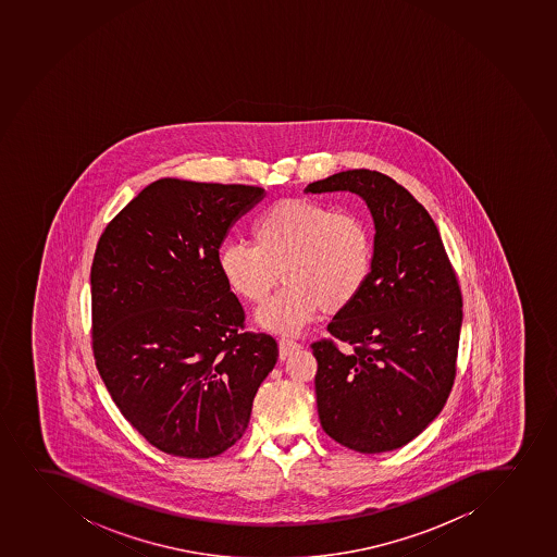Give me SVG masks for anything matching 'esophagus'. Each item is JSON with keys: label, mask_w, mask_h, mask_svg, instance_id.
<instances>
[{"label": "esophagus", "mask_w": 557, "mask_h": 557, "mask_svg": "<svg viewBox=\"0 0 557 557\" xmlns=\"http://www.w3.org/2000/svg\"><path fill=\"white\" fill-rule=\"evenodd\" d=\"M299 344H296L294 341H288V338H282L280 341V359L287 360L294 351H298Z\"/></svg>", "instance_id": "esophagus-1"}]
</instances>
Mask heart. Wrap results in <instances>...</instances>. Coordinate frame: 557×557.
Returning a JSON list of instances; mask_svg holds the SVG:
<instances>
[{
    "mask_svg": "<svg viewBox=\"0 0 557 557\" xmlns=\"http://www.w3.org/2000/svg\"><path fill=\"white\" fill-rule=\"evenodd\" d=\"M251 237L253 245L222 246L216 264L226 287L248 304L264 301L282 275L285 287L256 314L264 331L296 335L320 309H347L370 282L373 234L355 213L285 198L253 222Z\"/></svg>",
    "mask_w": 557,
    "mask_h": 557,
    "instance_id": "heart-1",
    "label": "heart"
}]
</instances>
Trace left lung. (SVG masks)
I'll return each mask as SVG.
<instances>
[{"instance_id": "obj_1", "label": "left lung", "mask_w": 557, "mask_h": 557, "mask_svg": "<svg viewBox=\"0 0 557 557\" xmlns=\"http://www.w3.org/2000/svg\"><path fill=\"white\" fill-rule=\"evenodd\" d=\"M359 195L375 226L364 290L314 342L320 423L347 449H399L431 425L455 383L461 293L429 211L395 180L370 169L312 182L306 193Z\"/></svg>"}]
</instances>
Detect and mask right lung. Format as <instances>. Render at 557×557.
Instances as JSON below:
<instances>
[{"mask_svg": "<svg viewBox=\"0 0 557 557\" xmlns=\"http://www.w3.org/2000/svg\"><path fill=\"white\" fill-rule=\"evenodd\" d=\"M253 186L162 178L108 224L91 264L97 370L126 421L156 449L211 458L250 423L277 360L219 272L230 227L263 200Z\"/></svg>", "mask_w": 557, "mask_h": 557, "instance_id": "right-lung-1", "label": "right lung"}]
</instances>
